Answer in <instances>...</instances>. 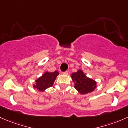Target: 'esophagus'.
Masks as SVG:
<instances>
[{
  "mask_svg": "<svg viewBox=\"0 0 128 128\" xmlns=\"http://www.w3.org/2000/svg\"><path fill=\"white\" fill-rule=\"evenodd\" d=\"M68 74V71H66V72H63V74H64V75H67Z\"/></svg>",
  "mask_w": 128,
  "mask_h": 128,
  "instance_id": "esophagus-1",
  "label": "esophagus"
}]
</instances>
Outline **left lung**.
I'll use <instances>...</instances> for the list:
<instances>
[{
	"instance_id": "left-lung-1",
	"label": "left lung",
	"mask_w": 128,
	"mask_h": 128,
	"mask_svg": "<svg viewBox=\"0 0 128 128\" xmlns=\"http://www.w3.org/2000/svg\"><path fill=\"white\" fill-rule=\"evenodd\" d=\"M72 80L74 82V88L81 94L91 92L96 88L97 82L95 80L87 77L81 70L72 74Z\"/></svg>"
}]
</instances>
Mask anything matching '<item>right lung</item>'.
I'll list each match as a JSON object with an SVG mask.
<instances>
[{"instance_id": "obj_1", "label": "right lung", "mask_w": 128, "mask_h": 128, "mask_svg": "<svg viewBox=\"0 0 128 128\" xmlns=\"http://www.w3.org/2000/svg\"><path fill=\"white\" fill-rule=\"evenodd\" d=\"M58 74L59 73L57 71H55L52 73L48 72H46L43 74L42 76L36 80L35 84L33 85V88L39 91H44L47 88H50L53 86L54 82Z\"/></svg>"}]
</instances>
